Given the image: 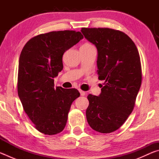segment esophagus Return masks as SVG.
Segmentation results:
<instances>
[{"mask_svg":"<svg viewBox=\"0 0 159 159\" xmlns=\"http://www.w3.org/2000/svg\"><path fill=\"white\" fill-rule=\"evenodd\" d=\"M79 92H80V94L81 96H84L85 95V91H83L82 90H79Z\"/></svg>","mask_w":159,"mask_h":159,"instance_id":"obj_1","label":"esophagus"}]
</instances>
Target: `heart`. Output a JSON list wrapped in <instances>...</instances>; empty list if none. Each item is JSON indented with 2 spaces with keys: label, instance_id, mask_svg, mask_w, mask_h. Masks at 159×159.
<instances>
[{
  "label": "heart",
  "instance_id": "heart-1",
  "mask_svg": "<svg viewBox=\"0 0 159 159\" xmlns=\"http://www.w3.org/2000/svg\"><path fill=\"white\" fill-rule=\"evenodd\" d=\"M90 46H92V45H91L90 44H89V43H85L84 45H83L82 47H90Z\"/></svg>",
  "mask_w": 159,
  "mask_h": 159
}]
</instances>
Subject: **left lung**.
Wrapping results in <instances>:
<instances>
[{"mask_svg": "<svg viewBox=\"0 0 159 159\" xmlns=\"http://www.w3.org/2000/svg\"><path fill=\"white\" fill-rule=\"evenodd\" d=\"M98 50V74L104 80L99 96L88 95V124L101 133L118 130L133 111L142 83L140 57L135 44L122 31L109 28H82Z\"/></svg>", "mask_w": 159, "mask_h": 159, "instance_id": "left-lung-1", "label": "left lung"}]
</instances>
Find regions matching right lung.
<instances>
[{"label": "right lung", "instance_id": "right-lung-1", "mask_svg": "<svg viewBox=\"0 0 159 159\" xmlns=\"http://www.w3.org/2000/svg\"><path fill=\"white\" fill-rule=\"evenodd\" d=\"M83 39L79 31H59L32 38L21 50L17 92L24 110L35 128L52 135L64 130L79 90L54 87V78L63 69L62 56Z\"/></svg>", "mask_w": 159, "mask_h": 159}]
</instances>
